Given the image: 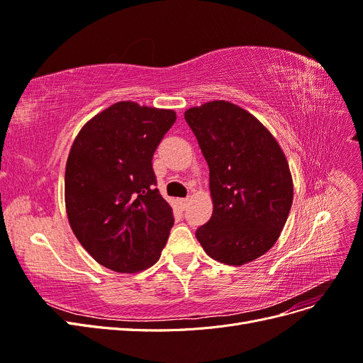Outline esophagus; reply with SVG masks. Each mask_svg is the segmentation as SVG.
Masks as SVG:
<instances>
[{
  "label": "esophagus",
  "instance_id": "esophagus-1",
  "mask_svg": "<svg viewBox=\"0 0 363 363\" xmlns=\"http://www.w3.org/2000/svg\"><path fill=\"white\" fill-rule=\"evenodd\" d=\"M188 201L189 199H179V204L182 208H186V206H188Z\"/></svg>",
  "mask_w": 363,
  "mask_h": 363
}]
</instances>
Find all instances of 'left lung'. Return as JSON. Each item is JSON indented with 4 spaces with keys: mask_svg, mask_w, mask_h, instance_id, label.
<instances>
[{
    "mask_svg": "<svg viewBox=\"0 0 363 363\" xmlns=\"http://www.w3.org/2000/svg\"><path fill=\"white\" fill-rule=\"evenodd\" d=\"M208 164L213 213L195 236L212 259L244 265L276 244L292 199L277 140L244 108L211 101L184 112Z\"/></svg>",
    "mask_w": 363,
    "mask_h": 363,
    "instance_id": "1",
    "label": "left lung"
}]
</instances>
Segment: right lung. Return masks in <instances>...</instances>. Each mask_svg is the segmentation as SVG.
<instances>
[{"mask_svg": "<svg viewBox=\"0 0 363 363\" xmlns=\"http://www.w3.org/2000/svg\"><path fill=\"white\" fill-rule=\"evenodd\" d=\"M174 111L121 101L75 138L65 171L74 235L100 265L138 272L159 260L174 225L156 188L152 156L175 123Z\"/></svg>", "mask_w": 363, "mask_h": 363, "instance_id": "add662e5", "label": "right lung"}]
</instances>
